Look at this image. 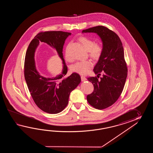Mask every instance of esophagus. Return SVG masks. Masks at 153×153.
<instances>
[{"instance_id":"34e87169","label":"esophagus","mask_w":153,"mask_h":153,"mask_svg":"<svg viewBox=\"0 0 153 153\" xmlns=\"http://www.w3.org/2000/svg\"><path fill=\"white\" fill-rule=\"evenodd\" d=\"M81 79L82 81H86L87 80L86 78H85L84 76H81Z\"/></svg>"}]
</instances>
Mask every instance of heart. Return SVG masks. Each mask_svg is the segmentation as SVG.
Instances as JSON below:
<instances>
[{
    "mask_svg": "<svg viewBox=\"0 0 153 153\" xmlns=\"http://www.w3.org/2000/svg\"><path fill=\"white\" fill-rule=\"evenodd\" d=\"M80 41L88 51L89 56L91 58L95 61H98L101 59L104 50L103 46L101 43H96L94 39L88 37H81L80 38ZM68 47L65 50V59L67 61L71 62L72 58L69 53ZM93 65L94 64L91 60H86L76 62L72 65L71 69L73 72L81 75H85L88 73L90 69L93 67Z\"/></svg>",
    "mask_w": 153,
    "mask_h": 153,
    "instance_id": "obj_1",
    "label": "heart"
}]
</instances>
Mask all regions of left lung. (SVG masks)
Wrapping results in <instances>:
<instances>
[{
  "label": "left lung",
  "instance_id": "left-lung-1",
  "mask_svg": "<svg viewBox=\"0 0 153 153\" xmlns=\"http://www.w3.org/2000/svg\"><path fill=\"white\" fill-rule=\"evenodd\" d=\"M82 32L97 33L103 42V53L94 69L98 77L88 78L94 85V90L87 96V101L94 108L104 109L114 104L120 96L127 78L123 44L115 33L104 26L94 27ZM101 74L103 76L98 79Z\"/></svg>",
  "mask_w": 153,
  "mask_h": 153
}]
</instances>
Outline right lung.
Returning <instances> with one entry per match:
<instances>
[{
  "label": "right lung",
  "mask_w": 153,
  "mask_h": 153,
  "mask_svg": "<svg viewBox=\"0 0 153 153\" xmlns=\"http://www.w3.org/2000/svg\"><path fill=\"white\" fill-rule=\"evenodd\" d=\"M70 35L71 33L62 31L39 33L30 42L26 52L24 74L29 92L36 105L49 114H57L62 111L68 103L71 92L81 82L80 75L76 73L65 78L68 68L62 51L65 39ZM40 41L55 48L62 59L64 64L62 73L55 78L42 76L36 69L33 56Z\"/></svg>",
  "instance_id": "add662e5"
}]
</instances>
